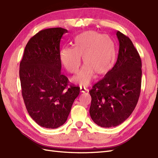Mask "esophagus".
Here are the masks:
<instances>
[{
  "label": "esophagus",
  "mask_w": 158,
  "mask_h": 158,
  "mask_svg": "<svg viewBox=\"0 0 158 158\" xmlns=\"http://www.w3.org/2000/svg\"><path fill=\"white\" fill-rule=\"evenodd\" d=\"M80 91L82 93H85L86 91H88V89L84 87H80Z\"/></svg>",
  "instance_id": "obj_1"
}]
</instances>
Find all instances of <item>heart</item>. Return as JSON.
<instances>
[{
	"label": "heart",
	"mask_w": 158,
	"mask_h": 158,
	"mask_svg": "<svg viewBox=\"0 0 158 158\" xmlns=\"http://www.w3.org/2000/svg\"><path fill=\"white\" fill-rule=\"evenodd\" d=\"M116 48L113 40L95 31H87L77 35L74 40V47L63 48L60 52L62 65L70 73H77L83 57L85 66L74 81L87 85L92 79L94 73L101 75L112 69L116 60Z\"/></svg>",
	"instance_id": "b5f03b06"
}]
</instances>
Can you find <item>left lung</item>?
<instances>
[{"label":"left lung","mask_w":158,"mask_h":158,"mask_svg":"<svg viewBox=\"0 0 158 158\" xmlns=\"http://www.w3.org/2000/svg\"><path fill=\"white\" fill-rule=\"evenodd\" d=\"M118 56L115 65L89 91V114L98 126L110 128L125 121L136 106L141 93V60L129 37L119 31Z\"/></svg>","instance_id":"obj_1"}]
</instances>
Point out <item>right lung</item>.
Segmentation results:
<instances>
[{
	"label": "right lung",
	"mask_w": 158,
	"mask_h": 158,
	"mask_svg": "<svg viewBox=\"0 0 158 158\" xmlns=\"http://www.w3.org/2000/svg\"><path fill=\"white\" fill-rule=\"evenodd\" d=\"M67 29H42L29 40L19 65L27 110L40 126L56 129L67 120L80 89L61 74L60 42Z\"/></svg>",
	"instance_id": "right-lung-1"
}]
</instances>
